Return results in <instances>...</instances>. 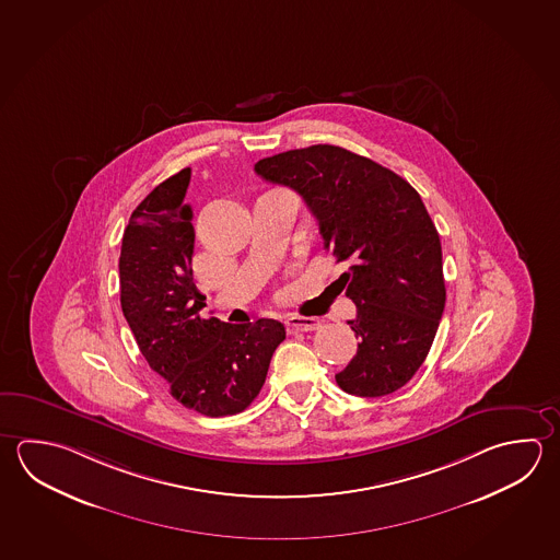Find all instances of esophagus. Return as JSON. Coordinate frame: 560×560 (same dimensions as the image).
<instances>
[{
	"instance_id": "obj_1",
	"label": "esophagus",
	"mask_w": 560,
	"mask_h": 560,
	"mask_svg": "<svg viewBox=\"0 0 560 560\" xmlns=\"http://www.w3.org/2000/svg\"><path fill=\"white\" fill-rule=\"evenodd\" d=\"M322 326L317 317L290 316L285 319V329L290 334H300V331H316Z\"/></svg>"
}]
</instances>
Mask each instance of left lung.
<instances>
[{
    "mask_svg": "<svg viewBox=\"0 0 560 560\" xmlns=\"http://www.w3.org/2000/svg\"><path fill=\"white\" fill-rule=\"evenodd\" d=\"M255 172L302 195L324 248L349 265L337 282L357 305L347 324L359 346L337 385L369 398L405 387L424 363L446 304L440 236L417 189L329 143L265 158Z\"/></svg>",
    "mask_w": 560,
    "mask_h": 560,
    "instance_id": "left-lung-1",
    "label": "left lung"
}]
</instances>
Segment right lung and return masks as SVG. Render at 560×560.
Here are the masks:
<instances>
[{
    "label": "right lung",
    "mask_w": 560,
    "mask_h": 560,
    "mask_svg": "<svg viewBox=\"0 0 560 560\" xmlns=\"http://www.w3.org/2000/svg\"><path fill=\"white\" fill-rule=\"evenodd\" d=\"M191 170L158 185L133 209L120 250V304L136 343L184 407L205 417L243 412L260 393L285 329L276 319H203L194 282Z\"/></svg>",
    "instance_id": "obj_1"
}]
</instances>
